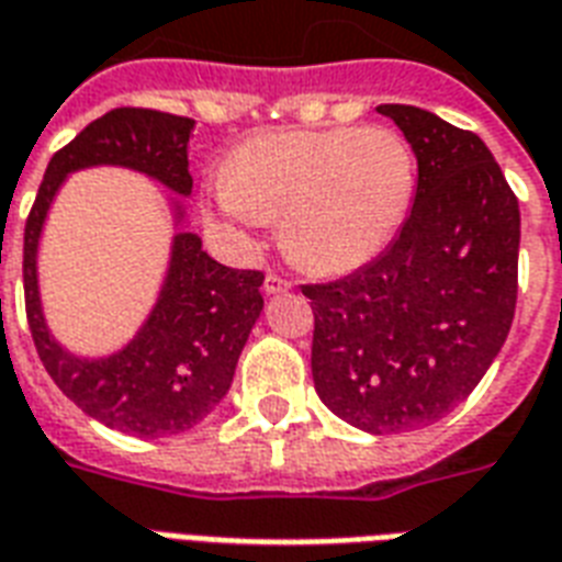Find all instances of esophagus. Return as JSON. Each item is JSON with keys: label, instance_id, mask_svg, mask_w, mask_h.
I'll use <instances>...</instances> for the list:
<instances>
[{"label": "esophagus", "instance_id": "34e87169", "mask_svg": "<svg viewBox=\"0 0 562 562\" xmlns=\"http://www.w3.org/2000/svg\"><path fill=\"white\" fill-rule=\"evenodd\" d=\"M284 290H290V281L281 276H276V272H269L267 281H263V293L276 295V293H284Z\"/></svg>", "mask_w": 562, "mask_h": 562}]
</instances>
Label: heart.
I'll list each match as a JSON object with an SVG mask.
<instances>
[{"mask_svg": "<svg viewBox=\"0 0 562 562\" xmlns=\"http://www.w3.org/2000/svg\"><path fill=\"white\" fill-rule=\"evenodd\" d=\"M416 193L411 143L384 125L272 132L249 140L213 199L243 222L281 220L286 255L316 272H351L390 246Z\"/></svg>", "mask_w": 562, "mask_h": 562, "instance_id": "obj_1", "label": "heart"}]
</instances>
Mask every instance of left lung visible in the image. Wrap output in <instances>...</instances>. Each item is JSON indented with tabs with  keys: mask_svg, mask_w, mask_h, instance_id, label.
Here are the masks:
<instances>
[{
	"mask_svg": "<svg viewBox=\"0 0 562 562\" xmlns=\"http://www.w3.org/2000/svg\"><path fill=\"white\" fill-rule=\"evenodd\" d=\"M411 143V216L358 272L304 284L319 398L369 434L428 428L484 378L519 290V202L472 132L413 104H381Z\"/></svg>",
	"mask_w": 562,
	"mask_h": 562,
	"instance_id": "8db88e82",
	"label": "left lung"
}]
</instances>
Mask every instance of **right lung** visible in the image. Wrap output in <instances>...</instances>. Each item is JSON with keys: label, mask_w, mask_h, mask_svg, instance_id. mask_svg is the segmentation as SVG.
I'll return each instance as SVG.
<instances>
[{"label": "right lung", "mask_w": 562, "mask_h": 562, "mask_svg": "<svg viewBox=\"0 0 562 562\" xmlns=\"http://www.w3.org/2000/svg\"><path fill=\"white\" fill-rule=\"evenodd\" d=\"M193 120L149 108H114L69 140L46 167L25 220V316L43 367L58 390L87 416L132 437H172L193 428L225 398L234 369L263 311V272L222 267L202 237L178 232L158 304L123 351L76 358L46 328L37 290V243L49 204L69 172L85 167H128L190 195L187 143ZM181 220V207H176Z\"/></svg>", "instance_id": "obj_1"}]
</instances>
